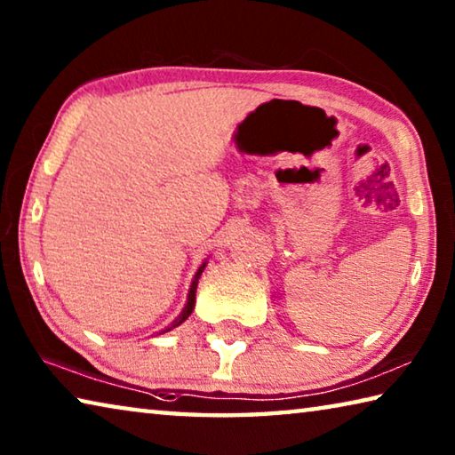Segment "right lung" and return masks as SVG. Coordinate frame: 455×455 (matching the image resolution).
<instances>
[{
    "instance_id": "add662e5",
    "label": "right lung",
    "mask_w": 455,
    "mask_h": 455,
    "mask_svg": "<svg viewBox=\"0 0 455 455\" xmlns=\"http://www.w3.org/2000/svg\"><path fill=\"white\" fill-rule=\"evenodd\" d=\"M204 267H206V263H203L198 267V271H196V275H195V279H192V284H190V291H188V299H187V305H184V309H182V313L179 315V317H176L174 321H172V325L171 327H166L163 333H166V331H171V329H174V327H179V325H182L184 321H187L188 317H190V313H192V309H195V299H196V284H198V279H200V275H203V271H204Z\"/></svg>"
}]
</instances>
